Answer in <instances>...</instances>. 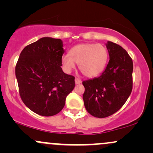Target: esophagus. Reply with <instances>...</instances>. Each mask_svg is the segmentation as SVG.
Here are the masks:
<instances>
[{
	"label": "esophagus",
	"instance_id": "34e87169",
	"mask_svg": "<svg viewBox=\"0 0 153 153\" xmlns=\"http://www.w3.org/2000/svg\"><path fill=\"white\" fill-rule=\"evenodd\" d=\"M75 84H77V85H78V84H80V83H81V82H82L81 80H80V79L79 78H75Z\"/></svg>",
	"mask_w": 153,
	"mask_h": 153
}]
</instances>
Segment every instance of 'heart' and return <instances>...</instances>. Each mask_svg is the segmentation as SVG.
I'll list each match as a JSON object with an SVG mask.
<instances>
[{"instance_id": "heart-1", "label": "heart", "mask_w": 153, "mask_h": 153, "mask_svg": "<svg viewBox=\"0 0 153 153\" xmlns=\"http://www.w3.org/2000/svg\"><path fill=\"white\" fill-rule=\"evenodd\" d=\"M108 57V50L101 44H80L73 47L69 54L63 56L62 68L66 73H71L77 63L82 74L93 78L104 70Z\"/></svg>"}]
</instances>
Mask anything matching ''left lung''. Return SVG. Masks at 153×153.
Segmentation results:
<instances>
[{
    "mask_svg": "<svg viewBox=\"0 0 153 153\" xmlns=\"http://www.w3.org/2000/svg\"><path fill=\"white\" fill-rule=\"evenodd\" d=\"M109 61L98 78L85 80L82 99L87 111L97 118H105L120 109L132 91L133 62L124 49L108 42Z\"/></svg>",
    "mask_w": 153,
    "mask_h": 153,
    "instance_id": "left-lung-1",
    "label": "left lung"
}]
</instances>
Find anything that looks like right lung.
Instances as JSON below:
<instances>
[{
	"instance_id": "1",
	"label": "right lung",
	"mask_w": 153,
	"mask_h": 153,
	"mask_svg": "<svg viewBox=\"0 0 153 153\" xmlns=\"http://www.w3.org/2000/svg\"><path fill=\"white\" fill-rule=\"evenodd\" d=\"M62 40L43 37L27 45L16 65L20 97L34 113L44 117L58 114L75 88V77L62 71Z\"/></svg>"
}]
</instances>
